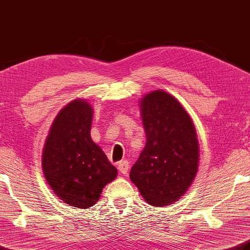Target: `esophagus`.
Returning a JSON list of instances; mask_svg holds the SVG:
<instances>
[{
    "mask_svg": "<svg viewBox=\"0 0 250 250\" xmlns=\"http://www.w3.org/2000/svg\"><path fill=\"white\" fill-rule=\"evenodd\" d=\"M118 170L122 174H126L129 170V163L128 160H121L118 163Z\"/></svg>",
    "mask_w": 250,
    "mask_h": 250,
    "instance_id": "1",
    "label": "esophagus"
}]
</instances>
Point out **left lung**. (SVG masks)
<instances>
[{
  "instance_id": "1",
  "label": "left lung",
  "mask_w": 250,
  "mask_h": 250,
  "mask_svg": "<svg viewBox=\"0 0 250 250\" xmlns=\"http://www.w3.org/2000/svg\"><path fill=\"white\" fill-rule=\"evenodd\" d=\"M141 115L146 144L130 179L146 202L163 207L182 196L197 173L196 131L188 112L165 91L145 95Z\"/></svg>"
}]
</instances>
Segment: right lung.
Segmentation results:
<instances>
[{
	"mask_svg": "<svg viewBox=\"0 0 250 250\" xmlns=\"http://www.w3.org/2000/svg\"><path fill=\"white\" fill-rule=\"evenodd\" d=\"M92 117L87 102H71L54 120L43 149L42 168L48 185L57 197L77 208L93 206L118 173L91 139Z\"/></svg>",
	"mask_w": 250,
	"mask_h": 250,
	"instance_id": "obj_1",
	"label": "right lung"
}]
</instances>
